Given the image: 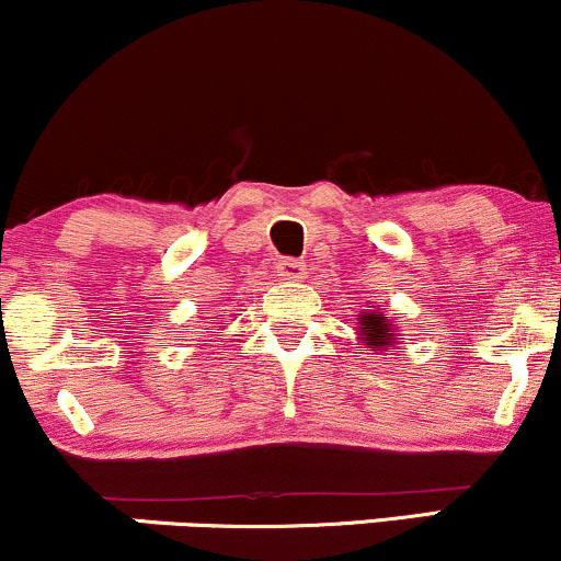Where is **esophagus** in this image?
Masks as SVG:
<instances>
[{"label":"esophagus","mask_w":561,"mask_h":561,"mask_svg":"<svg viewBox=\"0 0 561 561\" xmlns=\"http://www.w3.org/2000/svg\"><path fill=\"white\" fill-rule=\"evenodd\" d=\"M276 276H279L282 282H302L306 279V263L295 259H282L276 263Z\"/></svg>","instance_id":"34e87169"}]
</instances>
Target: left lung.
<instances>
[{"label":"left lung","mask_w":561,"mask_h":561,"mask_svg":"<svg viewBox=\"0 0 561 561\" xmlns=\"http://www.w3.org/2000/svg\"><path fill=\"white\" fill-rule=\"evenodd\" d=\"M358 340H364L366 347H375V351H390L392 345L401 340V332L396 330L392 319L388 317L385 308H364L356 319Z\"/></svg>","instance_id":"8db88e82"}]
</instances>
